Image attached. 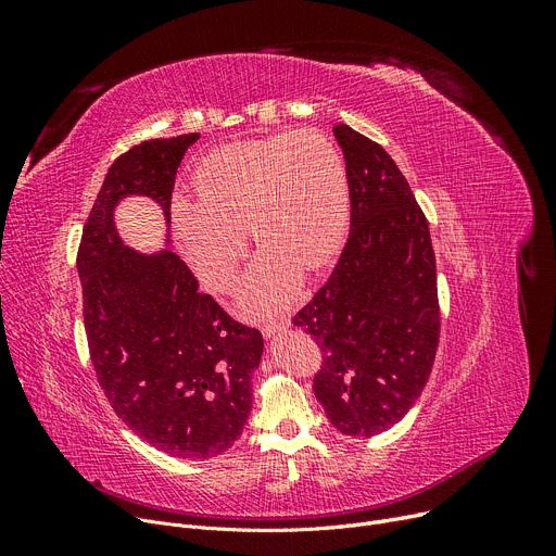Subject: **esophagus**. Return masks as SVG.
Instances as JSON below:
<instances>
[{"label":"esophagus","mask_w":556,"mask_h":556,"mask_svg":"<svg viewBox=\"0 0 556 556\" xmlns=\"http://www.w3.org/2000/svg\"><path fill=\"white\" fill-rule=\"evenodd\" d=\"M288 325H290V319L281 317V319H275V323H268V325H263V327H261V333H263V336H266V338H273L275 333H279V331L288 329Z\"/></svg>","instance_id":"esophagus-1"}]
</instances>
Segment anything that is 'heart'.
<instances>
[{
	"mask_svg": "<svg viewBox=\"0 0 556 556\" xmlns=\"http://www.w3.org/2000/svg\"><path fill=\"white\" fill-rule=\"evenodd\" d=\"M195 200L175 198L170 218L195 275L225 290L245 254V231L263 252L243 283L250 313L286 306L298 268L317 270L340 250L349 185L338 146L319 130L237 141L193 170Z\"/></svg>",
	"mask_w": 556,
	"mask_h": 556,
	"instance_id": "heart-1",
	"label": "heart"
}]
</instances>
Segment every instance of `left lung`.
<instances>
[{
	"mask_svg": "<svg viewBox=\"0 0 556 556\" xmlns=\"http://www.w3.org/2000/svg\"><path fill=\"white\" fill-rule=\"evenodd\" d=\"M352 229L329 281L293 317L323 352L313 392L342 434L371 437L405 417L432 371L440 300L428 220L381 143L344 124Z\"/></svg>",
	"mask_w": 556,
	"mask_h": 556,
	"instance_id": "1",
	"label": "left lung"
}]
</instances>
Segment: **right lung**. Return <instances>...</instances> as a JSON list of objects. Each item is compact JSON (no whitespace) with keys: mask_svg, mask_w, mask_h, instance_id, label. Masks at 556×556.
<instances>
[{"mask_svg":"<svg viewBox=\"0 0 556 556\" xmlns=\"http://www.w3.org/2000/svg\"><path fill=\"white\" fill-rule=\"evenodd\" d=\"M198 137L141 141L116 157L76 256L101 390L143 442L182 459L220 455L241 437L263 336L200 293L175 252L141 254L124 245L114 207L126 195H149L170 223L175 173Z\"/></svg>","mask_w":556,"mask_h":556,"instance_id":"add662e5","label":"right lung"}]
</instances>
